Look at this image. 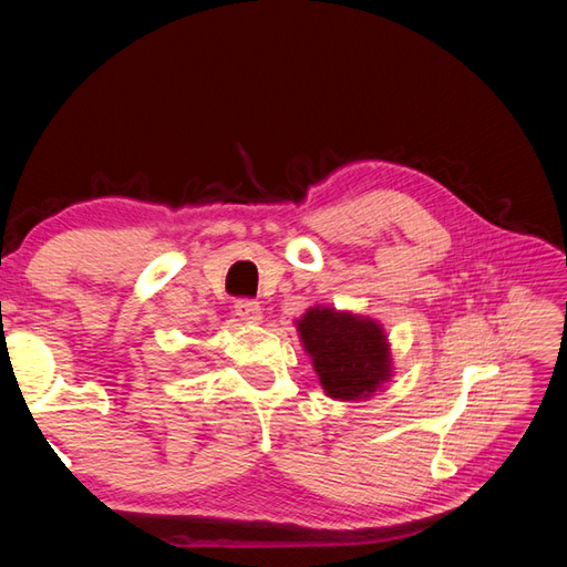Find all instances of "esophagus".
<instances>
[{
  "mask_svg": "<svg viewBox=\"0 0 567 567\" xmlns=\"http://www.w3.org/2000/svg\"><path fill=\"white\" fill-rule=\"evenodd\" d=\"M236 315L244 319L246 323H260L262 321V309L258 302H252V299H240L236 302Z\"/></svg>",
  "mask_w": 567,
  "mask_h": 567,
  "instance_id": "34e87169",
  "label": "esophagus"
}]
</instances>
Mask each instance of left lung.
Listing matches in <instances>:
<instances>
[{"mask_svg":"<svg viewBox=\"0 0 567 567\" xmlns=\"http://www.w3.org/2000/svg\"><path fill=\"white\" fill-rule=\"evenodd\" d=\"M297 331L331 400H368L392 378L390 343L375 319L311 307Z\"/></svg>","mask_w":567,"mask_h":567,"instance_id":"1","label":"left lung"}]
</instances>
